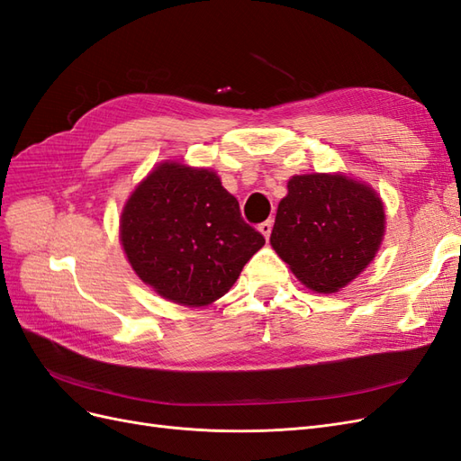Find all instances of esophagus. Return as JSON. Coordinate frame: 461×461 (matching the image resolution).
Instances as JSON below:
<instances>
[{"label": "esophagus", "mask_w": 461, "mask_h": 461, "mask_svg": "<svg viewBox=\"0 0 461 461\" xmlns=\"http://www.w3.org/2000/svg\"><path fill=\"white\" fill-rule=\"evenodd\" d=\"M258 231L265 235V240H268L270 238V231H272V220H267V221L258 223Z\"/></svg>", "instance_id": "1"}]
</instances>
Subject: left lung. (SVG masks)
<instances>
[{
    "label": "left lung",
    "mask_w": 461,
    "mask_h": 461,
    "mask_svg": "<svg viewBox=\"0 0 461 461\" xmlns=\"http://www.w3.org/2000/svg\"><path fill=\"white\" fill-rule=\"evenodd\" d=\"M386 233L380 194L344 172L287 181L270 245L295 278L317 294H336L371 265Z\"/></svg>",
    "instance_id": "left-lung-1"
}]
</instances>
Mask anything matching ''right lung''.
Wrapping results in <instances>:
<instances>
[{"mask_svg":"<svg viewBox=\"0 0 461 461\" xmlns=\"http://www.w3.org/2000/svg\"><path fill=\"white\" fill-rule=\"evenodd\" d=\"M127 262L154 294L181 307L226 295L265 238L243 221L240 203L212 167L156 164L120 216Z\"/></svg>","mask_w":461,"mask_h":461,"instance_id":"right-lung-1","label":"right lung"}]
</instances>
